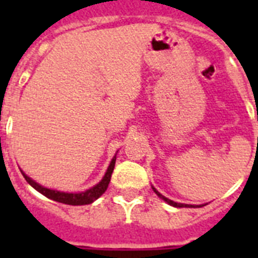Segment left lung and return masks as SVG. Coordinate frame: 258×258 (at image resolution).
I'll list each match as a JSON object with an SVG mask.
<instances>
[{
	"instance_id": "obj_1",
	"label": "left lung",
	"mask_w": 258,
	"mask_h": 258,
	"mask_svg": "<svg viewBox=\"0 0 258 258\" xmlns=\"http://www.w3.org/2000/svg\"><path fill=\"white\" fill-rule=\"evenodd\" d=\"M153 188H154V187H153ZM154 191L157 192L158 196L161 197L162 200H163V201H166V202H167V204H169V205H171V206H175V208H183V206H191V205H183V204H176V202H174V201L169 200V198H166V197H163V196H162L161 192H158V191H157V190H155V188H154Z\"/></svg>"
}]
</instances>
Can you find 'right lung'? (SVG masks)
<instances>
[{
	"label": "right lung",
	"instance_id": "right-lung-1",
	"mask_svg": "<svg viewBox=\"0 0 258 258\" xmlns=\"http://www.w3.org/2000/svg\"><path fill=\"white\" fill-rule=\"evenodd\" d=\"M115 162H116V157H113V159L111 161L108 166V170L105 172V175L103 176V179L96 184V186H93L92 188H89V190H86L84 192H61L57 191V190H50V188L42 187L38 183H36L33 179H30L29 176L25 175L24 172H22V175L26 179V182L37 190L38 192H41L42 196L48 197L50 200L57 201V202H61V204L66 205H74V206H78V205H88L92 204L93 201H96L99 197L103 194V192L107 190L108 187L109 180H111V175H112L113 167H115Z\"/></svg>",
	"mask_w": 258,
	"mask_h": 258
}]
</instances>
